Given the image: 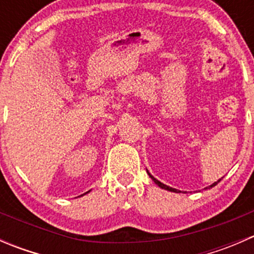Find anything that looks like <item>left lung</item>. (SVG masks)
Returning <instances> with one entry per match:
<instances>
[{
	"label": "left lung",
	"mask_w": 254,
	"mask_h": 254,
	"mask_svg": "<svg viewBox=\"0 0 254 254\" xmlns=\"http://www.w3.org/2000/svg\"><path fill=\"white\" fill-rule=\"evenodd\" d=\"M148 175H150V173H148ZM150 177H151V178L153 179V181H155V183L157 184L158 187H161V188H162V189H166V190H170V191H175V193H178V190H177V189H175V188H171V187H167V186H166V184L161 183L160 181H157V179H156V178H153V177L151 176V175H150ZM220 181H221V179H219V181H217V182H215V183H212L211 186H210V188H212V187H214V186H216V184L219 183Z\"/></svg>",
	"instance_id": "1"
}]
</instances>
